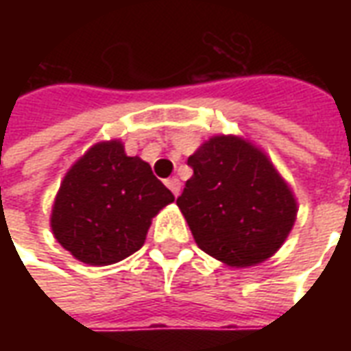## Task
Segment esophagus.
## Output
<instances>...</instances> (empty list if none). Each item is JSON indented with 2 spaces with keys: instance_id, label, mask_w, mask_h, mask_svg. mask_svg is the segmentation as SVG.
<instances>
[{
  "instance_id": "obj_1",
  "label": "esophagus",
  "mask_w": 351,
  "mask_h": 351,
  "mask_svg": "<svg viewBox=\"0 0 351 351\" xmlns=\"http://www.w3.org/2000/svg\"><path fill=\"white\" fill-rule=\"evenodd\" d=\"M165 184H167L169 190L173 191V195H175V197L178 195V193H180V180H178V178H175V176H173V178H169Z\"/></svg>"
}]
</instances>
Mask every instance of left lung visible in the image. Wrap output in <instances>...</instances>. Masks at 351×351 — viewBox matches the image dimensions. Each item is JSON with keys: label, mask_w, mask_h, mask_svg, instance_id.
I'll return each mask as SVG.
<instances>
[{"label": "left lung", "mask_w": 351, "mask_h": 351, "mask_svg": "<svg viewBox=\"0 0 351 351\" xmlns=\"http://www.w3.org/2000/svg\"><path fill=\"white\" fill-rule=\"evenodd\" d=\"M193 169L176 199L195 243L231 267L271 258L286 241L297 203L269 158L239 137H213L188 158Z\"/></svg>", "instance_id": "8db88e82"}]
</instances>
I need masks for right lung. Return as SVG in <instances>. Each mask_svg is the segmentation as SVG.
Segmentation results:
<instances>
[{
	"label": "right lung",
	"instance_id": "obj_1",
	"mask_svg": "<svg viewBox=\"0 0 351 351\" xmlns=\"http://www.w3.org/2000/svg\"><path fill=\"white\" fill-rule=\"evenodd\" d=\"M175 195L118 141L90 148L65 175L52 208V231L88 265L122 261L145 244L150 220Z\"/></svg>",
	"mask_w": 351,
	"mask_h": 351
}]
</instances>
